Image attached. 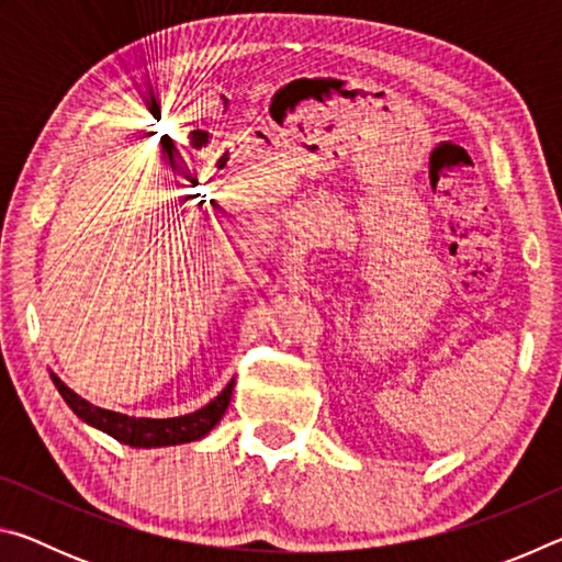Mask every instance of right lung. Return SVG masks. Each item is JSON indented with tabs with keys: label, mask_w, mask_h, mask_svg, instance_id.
<instances>
[{
	"label": "right lung",
	"mask_w": 562,
	"mask_h": 562,
	"mask_svg": "<svg viewBox=\"0 0 562 562\" xmlns=\"http://www.w3.org/2000/svg\"><path fill=\"white\" fill-rule=\"evenodd\" d=\"M54 386L59 389L64 402L71 406V412L83 418V422L97 426V429L106 431L113 439L133 446V449H154V446H176L198 441L221 422L227 404H231L235 379L227 384L221 394H217L211 404L198 408L193 414L173 416V418H133L126 414L109 412V408H99L89 404L87 398L74 394L59 376L52 374Z\"/></svg>",
	"instance_id": "1"
}]
</instances>
